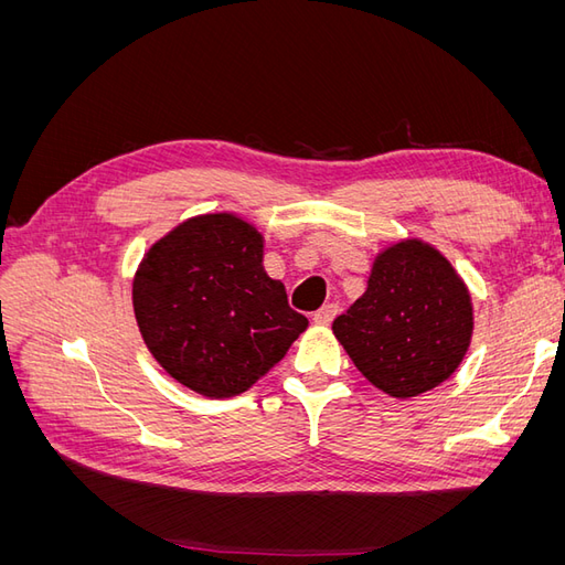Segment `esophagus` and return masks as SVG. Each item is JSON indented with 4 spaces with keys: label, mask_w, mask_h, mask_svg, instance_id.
<instances>
[{
    "label": "esophagus",
    "mask_w": 565,
    "mask_h": 565,
    "mask_svg": "<svg viewBox=\"0 0 565 565\" xmlns=\"http://www.w3.org/2000/svg\"><path fill=\"white\" fill-rule=\"evenodd\" d=\"M337 313H339L337 303H328V306H322V309L313 316V322H316V324H322V328H328V324L334 320Z\"/></svg>",
    "instance_id": "esophagus-1"
}]
</instances>
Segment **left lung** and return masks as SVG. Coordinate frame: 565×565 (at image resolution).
Wrapping results in <instances>:
<instances>
[{
    "mask_svg": "<svg viewBox=\"0 0 565 565\" xmlns=\"http://www.w3.org/2000/svg\"><path fill=\"white\" fill-rule=\"evenodd\" d=\"M332 332L372 386L407 401L450 380L465 361L473 303L446 256L405 237L377 252L365 295Z\"/></svg>",
    "mask_w": 565,
    "mask_h": 565,
    "instance_id": "1",
    "label": "left lung"
}]
</instances>
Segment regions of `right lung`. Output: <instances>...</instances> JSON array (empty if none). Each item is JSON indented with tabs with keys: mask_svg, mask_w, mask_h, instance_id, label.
<instances>
[{
	"mask_svg": "<svg viewBox=\"0 0 565 565\" xmlns=\"http://www.w3.org/2000/svg\"><path fill=\"white\" fill-rule=\"evenodd\" d=\"M131 303L152 358L204 398L241 396L309 328L264 268V235L233 212L162 235L134 273Z\"/></svg>",
	"mask_w": 565,
	"mask_h": 565,
	"instance_id": "obj_1",
	"label": "right lung"
}]
</instances>
